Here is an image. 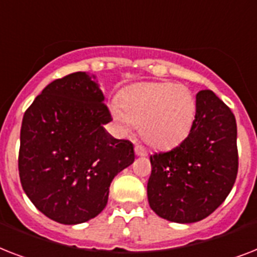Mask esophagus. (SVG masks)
Instances as JSON below:
<instances>
[{"instance_id":"34e87169","label":"esophagus","mask_w":257,"mask_h":257,"mask_svg":"<svg viewBox=\"0 0 257 257\" xmlns=\"http://www.w3.org/2000/svg\"><path fill=\"white\" fill-rule=\"evenodd\" d=\"M135 153H136L137 156H147L148 152H147V149L144 147H141V145H136L135 147Z\"/></svg>"}]
</instances>
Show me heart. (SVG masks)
<instances>
[{
  "mask_svg": "<svg viewBox=\"0 0 257 257\" xmlns=\"http://www.w3.org/2000/svg\"><path fill=\"white\" fill-rule=\"evenodd\" d=\"M112 113L126 129L141 125V135L148 144L172 147L188 136L196 102L187 86L144 82L126 89L121 96V106L113 105Z\"/></svg>",
  "mask_w": 257,
  "mask_h": 257,
  "instance_id": "1",
  "label": "heart"
}]
</instances>
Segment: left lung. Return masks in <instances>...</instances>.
<instances>
[{"label":"left lung","mask_w":257,"mask_h":257,"mask_svg":"<svg viewBox=\"0 0 257 257\" xmlns=\"http://www.w3.org/2000/svg\"><path fill=\"white\" fill-rule=\"evenodd\" d=\"M237 126L231 109L212 90L196 94L189 135L169 152L151 156L148 201L173 223H196L223 204L235 184Z\"/></svg>","instance_id":"1"}]
</instances>
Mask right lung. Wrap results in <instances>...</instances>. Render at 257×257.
<instances>
[{
  "label": "right lung",
  "mask_w": 257,
  "mask_h": 257,
  "mask_svg": "<svg viewBox=\"0 0 257 257\" xmlns=\"http://www.w3.org/2000/svg\"><path fill=\"white\" fill-rule=\"evenodd\" d=\"M94 78L76 72L54 80L22 118V188L38 211L68 225L96 217L114 176L135 161L132 143L105 131L112 116Z\"/></svg>",
  "instance_id": "add662e5"
}]
</instances>
